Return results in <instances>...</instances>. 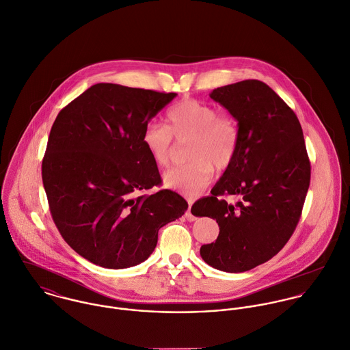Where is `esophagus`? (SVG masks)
I'll return each instance as SVG.
<instances>
[{"label": "esophagus", "mask_w": 350, "mask_h": 350, "mask_svg": "<svg viewBox=\"0 0 350 350\" xmlns=\"http://www.w3.org/2000/svg\"><path fill=\"white\" fill-rule=\"evenodd\" d=\"M191 208H192V202H189V206H188V211L185 212V217H187V220L188 221H193V220H196V216L191 212Z\"/></svg>", "instance_id": "34e87169"}]
</instances>
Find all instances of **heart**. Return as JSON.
<instances>
[{
    "mask_svg": "<svg viewBox=\"0 0 350 350\" xmlns=\"http://www.w3.org/2000/svg\"><path fill=\"white\" fill-rule=\"evenodd\" d=\"M167 126L150 122L144 126L142 143L159 167H166L174 155V139L187 143L184 166L163 174V185L184 196L196 198L210 185L215 169L227 170L235 161L241 130L235 116L220 113L212 104L185 98L167 111Z\"/></svg>",
    "mask_w": 350,
    "mask_h": 350,
    "instance_id": "obj_1",
    "label": "heart"
}]
</instances>
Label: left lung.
<instances>
[{"label":"left lung","instance_id":"obj_1","mask_svg":"<svg viewBox=\"0 0 350 350\" xmlns=\"http://www.w3.org/2000/svg\"><path fill=\"white\" fill-rule=\"evenodd\" d=\"M210 97L237 118L239 150L211 196L191 211L219 224L216 241L200 247L202 258L215 269L239 273L269 261L293 234L311 165L297 116L267 83L246 79L213 89ZM227 196L241 200L230 205Z\"/></svg>","mask_w":350,"mask_h":350}]
</instances>
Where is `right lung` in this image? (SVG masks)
<instances>
[{"label":"right lung","mask_w":350,"mask_h":350,"mask_svg":"<svg viewBox=\"0 0 350 350\" xmlns=\"http://www.w3.org/2000/svg\"><path fill=\"white\" fill-rule=\"evenodd\" d=\"M177 94L96 83L57 116L42 162L53 220L74 252L109 269L138 265L188 203L161 189L144 126Z\"/></svg>","instance_id":"obj_1"}]
</instances>
